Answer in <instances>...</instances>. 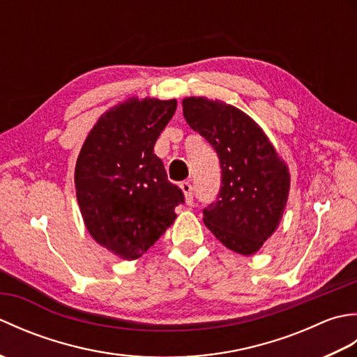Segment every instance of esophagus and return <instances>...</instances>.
Instances as JSON below:
<instances>
[{"label":"esophagus","instance_id":"34e87169","mask_svg":"<svg viewBox=\"0 0 357 357\" xmlns=\"http://www.w3.org/2000/svg\"><path fill=\"white\" fill-rule=\"evenodd\" d=\"M181 190L184 192L185 201H187L188 206H192V204H193V187H192V184L188 183V181H184V183H181Z\"/></svg>","mask_w":357,"mask_h":357}]
</instances>
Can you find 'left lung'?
I'll use <instances>...</instances> for the list:
<instances>
[{
    "label": "left lung",
    "instance_id": "8db88e82",
    "mask_svg": "<svg viewBox=\"0 0 357 357\" xmlns=\"http://www.w3.org/2000/svg\"><path fill=\"white\" fill-rule=\"evenodd\" d=\"M187 124L215 149L221 164L218 198L202 210L207 229L239 255H253L278 229L290 174L262 128L221 101L185 98Z\"/></svg>",
    "mask_w": 357,
    "mask_h": 357
}]
</instances>
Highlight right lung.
Returning <instances> with one entry per match:
<instances>
[{
	"label": "right lung",
	"mask_w": 357,
	"mask_h": 357,
	"mask_svg": "<svg viewBox=\"0 0 357 357\" xmlns=\"http://www.w3.org/2000/svg\"><path fill=\"white\" fill-rule=\"evenodd\" d=\"M176 100L132 98L95 124L75 167V188L92 238L124 259L142 256L173 224L184 193L167 179L155 142Z\"/></svg>",
	"instance_id": "obj_1"
}]
</instances>
